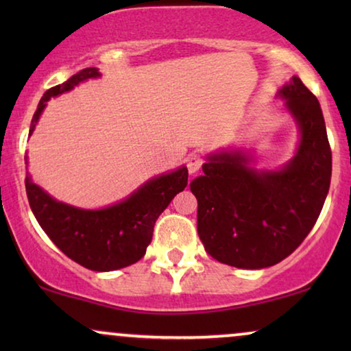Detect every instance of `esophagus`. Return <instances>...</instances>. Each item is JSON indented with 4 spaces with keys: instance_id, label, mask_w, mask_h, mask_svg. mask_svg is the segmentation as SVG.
I'll return each mask as SVG.
<instances>
[{
    "instance_id": "esophagus-1",
    "label": "esophagus",
    "mask_w": 351,
    "mask_h": 351,
    "mask_svg": "<svg viewBox=\"0 0 351 351\" xmlns=\"http://www.w3.org/2000/svg\"><path fill=\"white\" fill-rule=\"evenodd\" d=\"M203 162H204V160L199 153H191V155L186 158V167H189L190 174L198 172L201 169V166H203Z\"/></svg>"
}]
</instances>
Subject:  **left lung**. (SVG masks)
<instances>
[{
    "label": "left lung",
    "mask_w": 351,
    "mask_h": 351,
    "mask_svg": "<svg viewBox=\"0 0 351 351\" xmlns=\"http://www.w3.org/2000/svg\"><path fill=\"white\" fill-rule=\"evenodd\" d=\"M300 129L295 156L280 171H257L241 152L208 156L190 184L198 199V234L206 252L237 268H267L291 256L311 232L332 172L318 99L300 78L278 90Z\"/></svg>",
    "instance_id": "8db88e82"
}]
</instances>
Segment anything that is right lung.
<instances>
[{
	"instance_id": "add662e5",
	"label": "right lung",
	"mask_w": 351,
	"mask_h": 351,
	"mask_svg": "<svg viewBox=\"0 0 351 351\" xmlns=\"http://www.w3.org/2000/svg\"><path fill=\"white\" fill-rule=\"evenodd\" d=\"M100 76L97 69H84L65 83L47 89L32 118V136L40 114L51 97L71 90L83 81ZM189 169L179 167L169 174L148 180L121 203L88 210L56 201L25 177L30 208L51 241L80 265L94 271H112L132 265L145 256L156 219L172 198L186 186Z\"/></svg>"
}]
</instances>
